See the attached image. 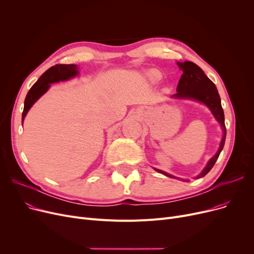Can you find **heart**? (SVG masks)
<instances>
[{
    "mask_svg": "<svg viewBox=\"0 0 254 254\" xmlns=\"http://www.w3.org/2000/svg\"><path fill=\"white\" fill-rule=\"evenodd\" d=\"M147 75H148V78L152 80V81H157V80L161 78V73L157 71H150Z\"/></svg>",
    "mask_w": 254,
    "mask_h": 254,
    "instance_id": "heart-1",
    "label": "heart"
}]
</instances>
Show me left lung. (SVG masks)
Wrapping results in <instances>:
<instances>
[{"label": "left lung", "mask_w": 254, "mask_h": 254, "mask_svg": "<svg viewBox=\"0 0 254 254\" xmlns=\"http://www.w3.org/2000/svg\"><path fill=\"white\" fill-rule=\"evenodd\" d=\"M179 68L182 70L183 74L181 75V78L177 85V92L175 95H173V98L175 99H190L193 101L201 102L205 104L210 111L212 112L213 116L220 124V127L223 131V136L220 142V146L216 152V154L210 158L207 166L204 168V170L201 172V174H198L195 178H202L205 175H207L210 172V170L215 165L217 158L223 149L225 137H226V128L224 125V113L221 107V100L219 97L218 90L211 80L206 76L204 71L199 68L197 64H195L192 62H184V63H177ZM158 173L171 177V178H177L168 173L154 169ZM188 181V180H184Z\"/></svg>", "instance_id": "left-lung-1"}]
</instances>
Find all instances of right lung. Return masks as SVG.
<instances>
[{
	"mask_svg": "<svg viewBox=\"0 0 254 254\" xmlns=\"http://www.w3.org/2000/svg\"><path fill=\"white\" fill-rule=\"evenodd\" d=\"M79 74L78 68L76 64H56L49 68L46 72H44L40 77L37 82L31 87L28 95L24 100V107L22 112L21 122L23 124L24 117L26 113L29 112L31 107L39 100V98L43 96L48 90L51 83H56L60 81H65Z\"/></svg>",
	"mask_w": 254,
	"mask_h": 254,
	"instance_id": "obj_1",
	"label": "right lung"
}]
</instances>
